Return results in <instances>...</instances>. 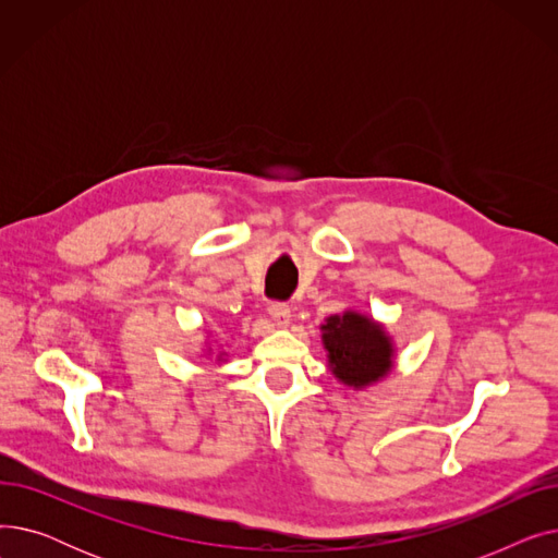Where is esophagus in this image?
<instances>
[{
	"label": "esophagus",
	"instance_id": "obj_1",
	"mask_svg": "<svg viewBox=\"0 0 558 558\" xmlns=\"http://www.w3.org/2000/svg\"><path fill=\"white\" fill-rule=\"evenodd\" d=\"M269 316H271V320H274L276 326L287 328L289 320H291V310L284 303H274V305H269Z\"/></svg>",
	"mask_w": 558,
	"mask_h": 558
}]
</instances>
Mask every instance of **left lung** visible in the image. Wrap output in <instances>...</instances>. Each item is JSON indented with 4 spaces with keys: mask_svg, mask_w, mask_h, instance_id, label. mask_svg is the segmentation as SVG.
I'll list each match as a JSON object with an SVG mask.
<instances>
[{
    "mask_svg": "<svg viewBox=\"0 0 558 558\" xmlns=\"http://www.w3.org/2000/svg\"><path fill=\"white\" fill-rule=\"evenodd\" d=\"M320 341L332 375L355 391L385 379L396 362V345L387 328L355 310L328 316L320 326Z\"/></svg>",
    "mask_w": 558,
    "mask_h": 558,
    "instance_id": "1",
    "label": "left lung"
}]
</instances>
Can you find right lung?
<instances>
[{"instance_id":"obj_1","label":"right lung","mask_w":558,"mask_h":558,"mask_svg":"<svg viewBox=\"0 0 558 558\" xmlns=\"http://www.w3.org/2000/svg\"><path fill=\"white\" fill-rule=\"evenodd\" d=\"M205 353H208V355H213V348H208V350H205ZM223 355H226V353H219V355H217V360H221Z\"/></svg>"}]
</instances>
